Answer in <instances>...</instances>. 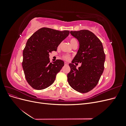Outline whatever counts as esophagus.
<instances>
[{
	"label": "esophagus",
	"mask_w": 126,
	"mask_h": 126,
	"mask_svg": "<svg viewBox=\"0 0 126 126\" xmlns=\"http://www.w3.org/2000/svg\"><path fill=\"white\" fill-rule=\"evenodd\" d=\"M68 63H67V62H64V65L67 66V65H68Z\"/></svg>",
	"instance_id": "1"
}]
</instances>
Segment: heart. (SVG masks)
<instances>
[{
	"instance_id": "obj_1",
	"label": "heart",
	"mask_w": 126,
	"mask_h": 126,
	"mask_svg": "<svg viewBox=\"0 0 126 126\" xmlns=\"http://www.w3.org/2000/svg\"><path fill=\"white\" fill-rule=\"evenodd\" d=\"M75 42H77V41L75 38H72L70 40V43L71 45L73 43H75ZM63 58H64V59H65V60H68L69 59V57L68 56H64Z\"/></svg>"
}]
</instances>
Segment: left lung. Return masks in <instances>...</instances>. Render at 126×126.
Here are the masks:
<instances>
[{
	"mask_svg": "<svg viewBox=\"0 0 126 126\" xmlns=\"http://www.w3.org/2000/svg\"><path fill=\"white\" fill-rule=\"evenodd\" d=\"M70 34L78 40L77 54L69 64L70 71L67 75L70 87L80 93H86L96 87L104 70L105 54L99 39L88 30L71 31ZM82 63L77 69L73 63Z\"/></svg>",
	"mask_w": 126,
	"mask_h": 126,
	"instance_id": "1",
	"label": "left lung"
}]
</instances>
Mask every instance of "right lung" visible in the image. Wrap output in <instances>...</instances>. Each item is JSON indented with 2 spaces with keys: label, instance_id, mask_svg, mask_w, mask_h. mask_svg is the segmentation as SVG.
<instances>
[{
  "label": "right lung",
  "instance_id": "right-lung-1",
  "mask_svg": "<svg viewBox=\"0 0 126 126\" xmlns=\"http://www.w3.org/2000/svg\"><path fill=\"white\" fill-rule=\"evenodd\" d=\"M69 34L68 30L41 28L28 39L22 54V66L26 80L33 89H44L54 83L64 62L58 59L53 63H50L49 53L57 51Z\"/></svg>",
  "mask_w": 126,
  "mask_h": 126
}]
</instances>
